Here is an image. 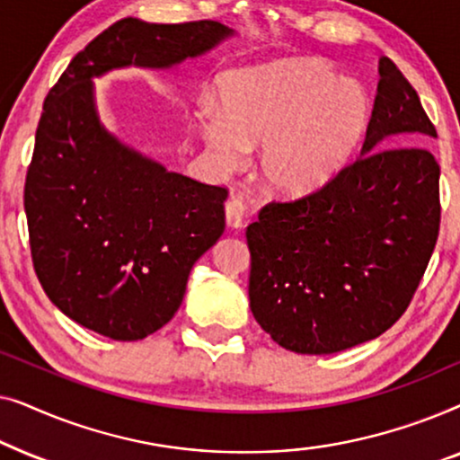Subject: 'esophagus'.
<instances>
[{
    "instance_id": "obj_1",
    "label": "esophagus",
    "mask_w": 460,
    "mask_h": 460,
    "mask_svg": "<svg viewBox=\"0 0 460 460\" xmlns=\"http://www.w3.org/2000/svg\"><path fill=\"white\" fill-rule=\"evenodd\" d=\"M226 222H228L230 228H243L244 224V203L241 199H230L226 203Z\"/></svg>"
}]
</instances>
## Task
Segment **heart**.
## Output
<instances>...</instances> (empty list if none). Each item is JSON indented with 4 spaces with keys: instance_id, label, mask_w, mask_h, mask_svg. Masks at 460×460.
I'll return each mask as SVG.
<instances>
[{
    "instance_id": "1",
    "label": "heart",
    "mask_w": 460,
    "mask_h": 460,
    "mask_svg": "<svg viewBox=\"0 0 460 460\" xmlns=\"http://www.w3.org/2000/svg\"><path fill=\"white\" fill-rule=\"evenodd\" d=\"M219 106L200 102L197 129L222 172L260 146L257 180L279 199H304L348 167L370 123L356 81L316 58H285L226 73Z\"/></svg>"
}]
</instances>
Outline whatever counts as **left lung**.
I'll return each instance as SVG.
<instances>
[{"label": "left lung", "mask_w": 460, "mask_h": 460, "mask_svg": "<svg viewBox=\"0 0 460 460\" xmlns=\"http://www.w3.org/2000/svg\"><path fill=\"white\" fill-rule=\"evenodd\" d=\"M438 137L387 56L358 159L329 186L270 203L247 228L251 312L295 354H335L379 337L411 304L439 230Z\"/></svg>", "instance_id": "obj_1"}]
</instances>
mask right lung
Segmentation results:
<instances>
[{
  "mask_svg": "<svg viewBox=\"0 0 460 460\" xmlns=\"http://www.w3.org/2000/svg\"><path fill=\"white\" fill-rule=\"evenodd\" d=\"M236 33L216 21L123 18L85 46L49 90L24 184L31 255L62 314L137 341L167 324L188 276L226 228L228 190L169 172L100 121L93 79L169 71Z\"/></svg>",
  "mask_w": 460,
  "mask_h": 460,
  "instance_id": "1",
  "label": "right lung"
}]
</instances>
